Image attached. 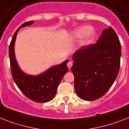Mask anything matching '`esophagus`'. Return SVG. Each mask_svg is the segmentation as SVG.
Masks as SVG:
<instances>
[{"label":"esophagus","instance_id":"1","mask_svg":"<svg viewBox=\"0 0 129 129\" xmlns=\"http://www.w3.org/2000/svg\"><path fill=\"white\" fill-rule=\"evenodd\" d=\"M67 66H68V67L69 69L71 68V67L72 66V62L71 61H70L68 63V64H67Z\"/></svg>","mask_w":129,"mask_h":129}]
</instances>
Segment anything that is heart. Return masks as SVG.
Masks as SVG:
<instances>
[{"label":"heart","mask_w":129,"mask_h":129,"mask_svg":"<svg viewBox=\"0 0 129 129\" xmlns=\"http://www.w3.org/2000/svg\"><path fill=\"white\" fill-rule=\"evenodd\" d=\"M96 35L94 29L88 26H83L77 28L70 34V39L72 41H78V46L80 47L86 46L90 43Z\"/></svg>","instance_id":"1"}]
</instances>
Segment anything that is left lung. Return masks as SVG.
Returning <instances> with one entry per match:
<instances>
[{"mask_svg": "<svg viewBox=\"0 0 129 129\" xmlns=\"http://www.w3.org/2000/svg\"><path fill=\"white\" fill-rule=\"evenodd\" d=\"M120 56L119 39L111 27L103 30L96 43L77 50L71 70L79 98L92 101L104 96L117 78Z\"/></svg>", "mask_w": 129, "mask_h": 129, "instance_id": "1", "label": "left lung"}]
</instances>
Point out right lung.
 <instances>
[{
	"label": "right lung",
	"mask_w": 129,
	"mask_h": 129,
	"mask_svg": "<svg viewBox=\"0 0 129 129\" xmlns=\"http://www.w3.org/2000/svg\"><path fill=\"white\" fill-rule=\"evenodd\" d=\"M33 22L32 21L24 23L15 31L9 46V58L13 78L18 88L28 98L42 103L49 102L55 97L61 79L68 71L67 63L69 60L53 66L38 75L28 74L21 70L15 57L16 38L20 29L31 25Z\"/></svg>",
	"instance_id": "1"
}]
</instances>
